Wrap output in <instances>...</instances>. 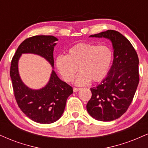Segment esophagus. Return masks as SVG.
Listing matches in <instances>:
<instances>
[{
  "label": "esophagus",
  "mask_w": 148,
  "mask_h": 148,
  "mask_svg": "<svg viewBox=\"0 0 148 148\" xmlns=\"http://www.w3.org/2000/svg\"><path fill=\"white\" fill-rule=\"evenodd\" d=\"M80 90H81V88H73V91H74V92H77V91Z\"/></svg>",
  "instance_id": "obj_1"
}]
</instances>
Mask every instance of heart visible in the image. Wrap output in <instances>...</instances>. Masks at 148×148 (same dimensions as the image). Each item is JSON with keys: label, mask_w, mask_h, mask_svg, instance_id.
<instances>
[{"label": "heart", "mask_w": 148, "mask_h": 148, "mask_svg": "<svg viewBox=\"0 0 148 148\" xmlns=\"http://www.w3.org/2000/svg\"><path fill=\"white\" fill-rule=\"evenodd\" d=\"M113 51L105 45L80 42L68 49L66 56H59L56 60L58 72L67 82H72L76 72L75 83L84 86L90 81L102 80L109 70L113 60Z\"/></svg>", "instance_id": "1"}]
</instances>
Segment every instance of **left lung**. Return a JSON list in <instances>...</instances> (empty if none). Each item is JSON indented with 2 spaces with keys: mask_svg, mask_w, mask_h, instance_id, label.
Listing matches in <instances>:
<instances>
[{
  "mask_svg": "<svg viewBox=\"0 0 148 148\" xmlns=\"http://www.w3.org/2000/svg\"><path fill=\"white\" fill-rule=\"evenodd\" d=\"M109 39L114 49L113 65L106 77L90 88L87 111L99 121H112L122 116L130 106L139 83L137 53L131 42L118 31L108 30L92 35Z\"/></svg>",
  "mask_w": 148,
  "mask_h": 148,
  "instance_id": "left-lung-1",
  "label": "left lung"
}]
</instances>
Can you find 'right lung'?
<instances>
[{
  "label": "right lung",
  "instance_id": "right-lung-1",
  "mask_svg": "<svg viewBox=\"0 0 148 148\" xmlns=\"http://www.w3.org/2000/svg\"><path fill=\"white\" fill-rule=\"evenodd\" d=\"M56 37L36 35L25 39L18 46L11 61L10 75L16 102L23 113L36 123L51 124L57 121L63 113L68 97L73 89L61 81L52 71L50 80L45 88L32 90L25 86L18 72V60L22 53L37 54L44 57L53 67V49Z\"/></svg>",
  "mask_w": 148,
  "mask_h": 148
}]
</instances>
